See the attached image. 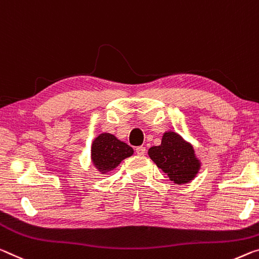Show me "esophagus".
Here are the masks:
<instances>
[{
    "mask_svg": "<svg viewBox=\"0 0 259 259\" xmlns=\"http://www.w3.org/2000/svg\"><path fill=\"white\" fill-rule=\"evenodd\" d=\"M136 153L137 155H144L146 153V149L144 146H138L136 147Z\"/></svg>",
    "mask_w": 259,
    "mask_h": 259,
    "instance_id": "esophagus-1",
    "label": "esophagus"
}]
</instances>
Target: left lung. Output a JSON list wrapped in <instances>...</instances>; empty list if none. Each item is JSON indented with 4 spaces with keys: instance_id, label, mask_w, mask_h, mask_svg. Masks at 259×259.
<instances>
[{
    "instance_id": "8db88e82",
    "label": "left lung",
    "mask_w": 259,
    "mask_h": 259,
    "mask_svg": "<svg viewBox=\"0 0 259 259\" xmlns=\"http://www.w3.org/2000/svg\"><path fill=\"white\" fill-rule=\"evenodd\" d=\"M147 153L176 186L191 182L202 167V161L196 155L191 143L173 130L166 131L161 144L152 146Z\"/></svg>"
}]
</instances>
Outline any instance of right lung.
Instances as JSON below:
<instances>
[{
	"label": "right lung",
	"instance_id": "obj_1",
	"mask_svg": "<svg viewBox=\"0 0 259 259\" xmlns=\"http://www.w3.org/2000/svg\"><path fill=\"white\" fill-rule=\"evenodd\" d=\"M133 154V147L109 133L98 135L91 145V162L102 175L114 170L123 160Z\"/></svg>",
	"mask_w": 259,
	"mask_h": 259
}]
</instances>
